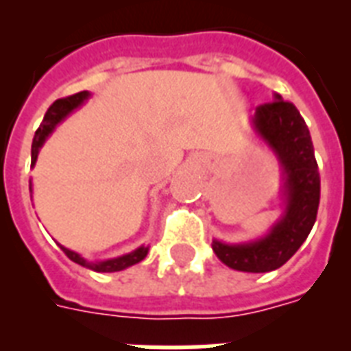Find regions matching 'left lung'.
<instances>
[{"label":"left lung","instance_id":"left-lung-1","mask_svg":"<svg viewBox=\"0 0 351 351\" xmlns=\"http://www.w3.org/2000/svg\"><path fill=\"white\" fill-rule=\"evenodd\" d=\"M255 127L275 149L286 171V215L266 239L240 245L213 240V251L237 271L266 273L286 264L310 234L321 200V175L308 125L291 101L277 96V100L256 107Z\"/></svg>","mask_w":351,"mask_h":351}]
</instances>
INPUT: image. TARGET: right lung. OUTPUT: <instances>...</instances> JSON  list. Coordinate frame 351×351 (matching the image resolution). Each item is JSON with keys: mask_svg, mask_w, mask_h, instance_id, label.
Masks as SVG:
<instances>
[{"mask_svg": "<svg viewBox=\"0 0 351 351\" xmlns=\"http://www.w3.org/2000/svg\"><path fill=\"white\" fill-rule=\"evenodd\" d=\"M89 96L87 90H82V93H76V95H71V96H65V98H58L54 104H52L49 109H47L45 117H43V121L40 123V127L36 129V134H34V140H32V162L30 164L34 165L36 158H38V153H40V147L43 145L45 142V138L49 136L52 132V129L63 120V118L67 117L69 112L74 111L76 107L82 106L84 100ZM63 253L71 258L73 262L76 264H82V266H87L90 269H95V271H104V273H109V271H120V269H125V267L132 266V264H136V262L143 261L145 255H147V247H138L136 251H132L129 255H123V256H118V258H112V261H106V262H96V264H89V262H85L78 253H74L71 250H65L62 247Z\"/></svg>", "mask_w": 351, "mask_h": 351, "instance_id": "obj_1", "label": "right lung"}]
</instances>
